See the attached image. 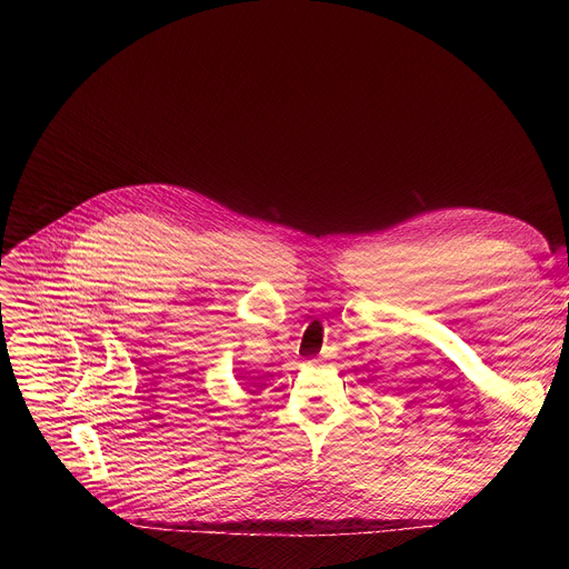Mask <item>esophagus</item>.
Masks as SVG:
<instances>
[{"mask_svg":"<svg viewBox=\"0 0 569 569\" xmlns=\"http://www.w3.org/2000/svg\"><path fill=\"white\" fill-rule=\"evenodd\" d=\"M327 357H330V355H322V360H327Z\"/></svg>","mask_w":569,"mask_h":569,"instance_id":"obj_1","label":"esophagus"}]
</instances>
